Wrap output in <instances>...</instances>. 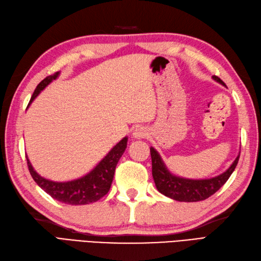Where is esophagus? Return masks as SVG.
<instances>
[{
	"label": "esophagus",
	"mask_w": 261,
	"mask_h": 261,
	"mask_svg": "<svg viewBox=\"0 0 261 261\" xmlns=\"http://www.w3.org/2000/svg\"><path fill=\"white\" fill-rule=\"evenodd\" d=\"M147 135H148V132H147V130H145V128H143V126H138V128L133 130V133H132L133 138H136V139L145 138V136Z\"/></svg>",
	"instance_id": "esophagus-1"
}]
</instances>
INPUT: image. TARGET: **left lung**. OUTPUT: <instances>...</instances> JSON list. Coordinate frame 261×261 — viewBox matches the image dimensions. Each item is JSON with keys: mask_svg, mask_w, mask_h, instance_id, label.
Instances as JSON below:
<instances>
[{"mask_svg": "<svg viewBox=\"0 0 261 261\" xmlns=\"http://www.w3.org/2000/svg\"><path fill=\"white\" fill-rule=\"evenodd\" d=\"M214 80L219 82L222 86H226L221 79L214 75ZM151 160H152V177L156 189L162 195L166 197L171 198L177 201H185V202H196L201 201L213 196L220 188L227 182L230 175L237 167L240 153L237 158L232 162L227 170L217 175V177L210 179H187L181 178L178 175L172 174L168 170L165 162L161 159L160 154L158 153L154 148H150Z\"/></svg>", "mask_w": 261, "mask_h": 261, "instance_id": "left-lung-1", "label": "left lung"}]
</instances>
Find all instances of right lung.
I'll list each match as a JSON object with an SVG mask.
<instances>
[{
  "instance_id": "obj_1",
  "label": "right lung",
  "mask_w": 261,
  "mask_h": 261,
  "mask_svg": "<svg viewBox=\"0 0 261 261\" xmlns=\"http://www.w3.org/2000/svg\"><path fill=\"white\" fill-rule=\"evenodd\" d=\"M59 75L60 72H57V73L46 76L44 80H42L38 84V87L34 90V93L31 96V100L29 102L28 108L36 96L40 94L41 91L48 86L53 80H56ZM126 142H128V137H124L122 140L119 141L109 151V153L89 173L79 179L65 181V182H57V181L41 177L34 170L31 162H30L27 156L28 167L36 185L53 199L62 203L72 205L88 204L98 201L110 190L117 163L124 152Z\"/></svg>"
}]
</instances>
